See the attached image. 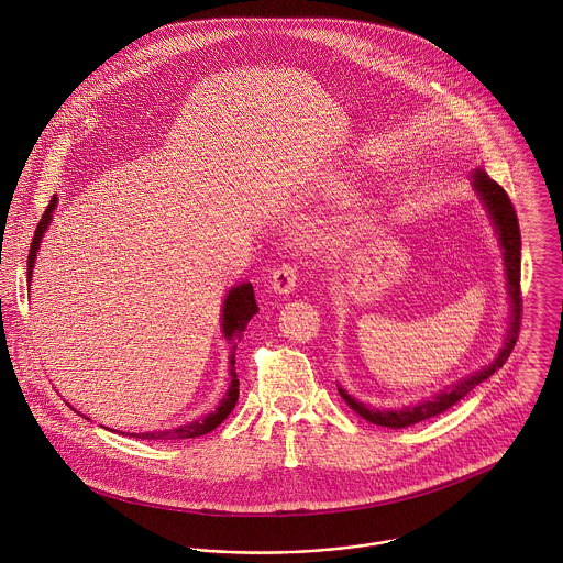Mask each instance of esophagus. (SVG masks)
<instances>
[{
  "label": "esophagus",
  "mask_w": 563,
  "mask_h": 563,
  "mask_svg": "<svg viewBox=\"0 0 563 563\" xmlns=\"http://www.w3.org/2000/svg\"><path fill=\"white\" fill-rule=\"evenodd\" d=\"M298 280V267L294 263H283L272 274V289L276 294H289L294 291Z\"/></svg>",
  "instance_id": "esophagus-1"
}]
</instances>
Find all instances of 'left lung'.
Segmentation results:
<instances>
[{
    "label": "left lung",
    "instance_id": "obj_1",
    "mask_svg": "<svg viewBox=\"0 0 563 563\" xmlns=\"http://www.w3.org/2000/svg\"><path fill=\"white\" fill-rule=\"evenodd\" d=\"M473 186L479 191L493 222L499 235L500 249H503V261H505V274H507V291H509V300H511V317H509V330L503 343V350L499 356L484 367L477 374L464 377L462 382L453 384L451 388L438 393L437 397L417 404L412 408H404V410H375L367 408L365 404H358L356 399H352L343 388H339L341 397L345 399V404L361 415L363 419H367L369 423L382 426V428H393V430H401L415 423H421L426 419H432L440 412L449 410L451 406H455L462 397H466L477 384H482L484 379H488L505 365V361L509 358L518 332H520V319H522V291H520V227H518V218H516V209L507 196V191L500 188L497 181H493L484 170H477L473 175Z\"/></svg>",
    "mask_w": 563,
    "mask_h": 563
}]
</instances>
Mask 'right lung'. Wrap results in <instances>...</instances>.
Here are the masks:
<instances>
[{"mask_svg": "<svg viewBox=\"0 0 563 563\" xmlns=\"http://www.w3.org/2000/svg\"><path fill=\"white\" fill-rule=\"evenodd\" d=\"M54 209H56V196L49 200V205H47V209H45V213H43V218H41V222H38V227L34 231V238H32V244H30V254H27V280L32 278L36 252H38V246H41L43 233L49 227ZM256 312H258V307H256V300H254L251 283L233 287L229 291L227 300H224V307H222V332H224V336L229 341L238 339L244 332L246 323L251 321ZM238 397H240V379H238V374H235V354H231V386H229V390H227V395L220 401L216 412L207 415L205 419L191 421L188 426L175 428V430L148 432V434H131V437L142 438V440H181V438H196L209 434L211 430H216L231 415V410L238 404Z\"/></svg>", "mask_w": 563, "mask_h": 563, "instance_id": "right-lung-1", "label": "right lung"}]
</instances>
